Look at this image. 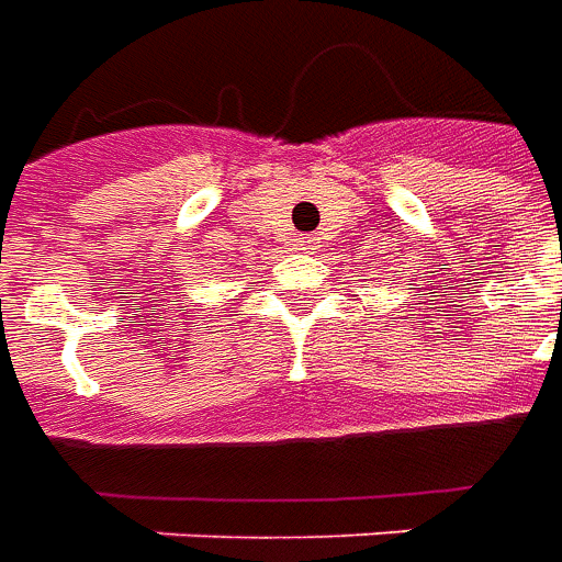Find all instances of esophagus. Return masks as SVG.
<instances>
[{
  "instance_id": "1",
  "label": "esophagus",
  "mask_w": 562,
  "mask_h": 562,
  "mask_svg": "<svg viewBox=\"0 0 562 562\" xmlns=\"http://www.w3.org/2000/svg\"><path fill=\"white\" fill-rule=\"evenodd\" d=\"M310 246H313V237H297L294 240V249H310Z\"/></svg>"
}]
</instances>
